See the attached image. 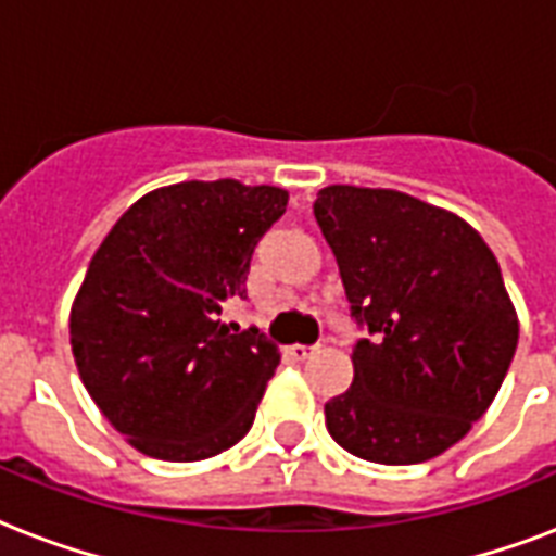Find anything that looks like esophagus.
<instances>
[{"mask_svg": "<svg viewBox=\"0 0 556 556\" xmlns=\"http://www.w3.org/2000/svg\"><path fill=\"white\" fill-rule=\"evenodd\" d=\"M317 352V346H288V355L294 357V361H305V357H312Z\"/></svg>", "mask_w": 556, "mask_h": 556, "instance_id": "esophagus-1", "label": "esophagus"}]
</instances>
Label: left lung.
Wrapping results in <instances>:
<instances>
[{"mask_svg":"<svg viewBox=\"0 0 556 556\" xmlns=\"http://www.w3.org/2000/svg\"><path fill=\"white\" fill-rule=\"evenodd\" d=\"M314 218L364 329L352 387L326 404L331 439L378 465L439 456L482 418L517 352L500 262L465 218L397 190L331 185Z\"/></svg>","mask_w":556,"mask_h":556,"instance_id":"1","label":"left lung"}]
</instances>
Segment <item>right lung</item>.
Segmentation results:
<instances>
[{"mask_svg":"<svg viewBox=\"0 0 556 556\" xmlns=\"http://www.w3.org/2000/svg\"><path fill=\"white\" fill-rule=\"evenodd\" d=\"M286 204V190L233 178L161 187L91 256L72 305L74 364L147 456L199 462L251 430L279 349L260 329H227L222 308L248 296L253 251Z\"/></svg>","mask_w":556,"mask_h":556,"instance_id":"obj_1","label":"right lung"}]
</instances>
